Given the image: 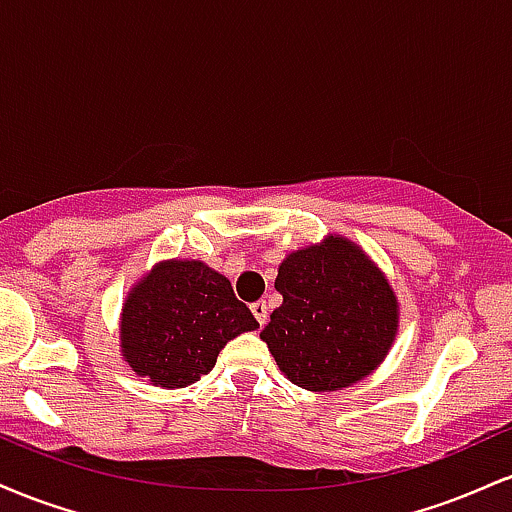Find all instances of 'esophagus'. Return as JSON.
Wrapping results in <instances>:
<instances>
[{"label":"esophagus","instance_id":"1","mask_svg":"<svg viewBox=\"0 0 512 512\" xmlns=\"http://www.w3.org/2000/svg\"><path fill=\"white\" fill-rule=\"evenodd\" d=\"M250 310H252V315L257 317V322H260V325H264V322H267V315H269L267 301H255V303L250 305Z\"/></svg>","mask_w":512,"mask_h":512}]
</instances>
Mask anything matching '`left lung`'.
<instances>
[{
	"label": "left lung",
	"mask_w": 512,
	"mask_h": 512,
	"mask_svg": "<svg viewBox=\"0 0 512 512\" xmlns=\"http://www.w3.org/2000/svg\"><path fill=\"white\" fill-rule=\"evenodd\" d=\"M274 289L284 303L260 337L291 383L325 392L378 368L397 332V301L373 262L344 238L291 252Z\"/></svg>",
	"instance_id": "8db88e82"
}]
</instances>
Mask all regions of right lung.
<instances>
[{
	"label": "right lung",
	"instance_id": "1",
	"mask_svg": "<svg viewBox=\"0 0 512 512\" xmlns=\"http://www.w3.org/2000/svg\"><path fill=\"white\" fill-rule=\"evenodd\" d=\"M231 281L204 262H163L129 293L122 310V354L161 387L197 383L240 332L257 330Z\"/></svg>",
	"mask_w": 512,
	"mask_h": 512
}]
</instances>
